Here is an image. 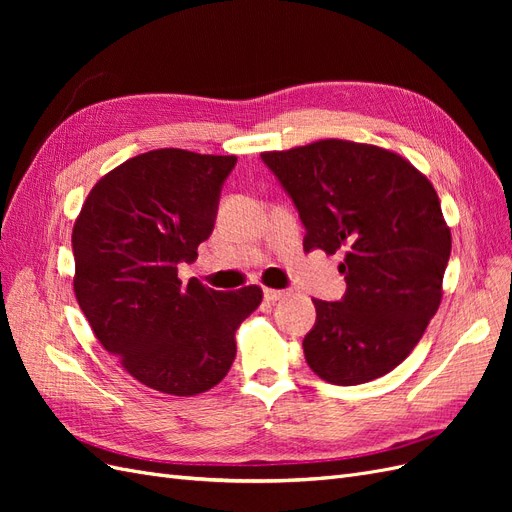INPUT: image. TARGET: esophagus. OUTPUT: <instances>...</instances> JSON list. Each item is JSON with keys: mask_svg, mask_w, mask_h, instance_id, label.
<instances>
[{"mask_svg": "<svg viewBox=\"0 0 512 512\" xmlns=\"http://www.w3.org/2000/svg\"><path fill=\"white\" fill-rule=\"evenodd\" d=\"M286 294H288L286 290H273V288H265V299H267V301H271V303H275V301L284 299Z\"/></svg>", "mask_w": 512, "mask_h": 512, "instance_id": "34e87169", "label": "esophagus"}]
</instances>
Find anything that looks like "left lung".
<instances>
[{
    "label": "left lung",
    "instance_id": "1",
    "mask_svg": "<svg viewBox=\"0 0 512 512\" xmlns=\"http://www.w3.org/2000/svg\"><path fill=\"white\" fill-rule=\"evenodd\" d=\"M260 158L299 211L305 250L346 254L344 297L314 299L307 365L339 386L389 374L440 307L451 230L436 190L397 153L337 138Z\"/></svg>",
    "mask_w": 512,
    "mask_h": 512
}]
</instances>
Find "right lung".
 <instances>
[{"mask_svg": "<svg viewBox=\"0 0 512 512\" xmlns=\"http://www.w3.org/2000/svg\"><path fill=\"white\" fill-rule=\"evenodd\" d=\"M235 156L153 149L123 162L89 192L72 230L74 294L98 342L130 376L190 397L235 361V331L262 301L258 286L220 292L181 262L207 241Z\"/></svg>", "mask_w": 512, "mask_h": 512, "instance_id": "1", "label": "right lung"}]
</instances>
